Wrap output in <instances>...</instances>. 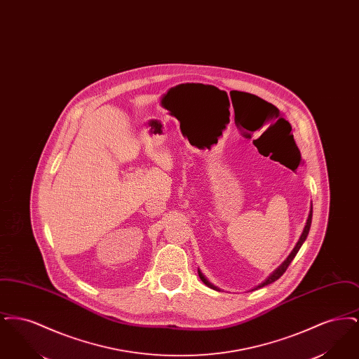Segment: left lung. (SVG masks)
<instances>
[{
    "instance_id": "1",
    "label": "left lung",
    "mask_w": 359,
    "mask_h": 359,
    "mask_svg": "<svg viewBox=\"0 0 359 359\" xmlns=\"http://www.w3.org/2000/svg\"><path fill=\"white\" fill-rule=\"evenodd\" d=\"M311 222H312V207H311V211H309V215H308L307 223H306V226H304V230H303V233H302V236H300V239L297 241V243H296V246L293 248V250L290 252V256L287 257V259L274 271L273 273H271V276L265 280V281H262L259 285H257L252 290H258V288H262V287H265V285H268V284H272L274 283L276 280H278L284 272L288 269V266H290V262H292V259L294 258V256L297 255V252L300 250V248H302V245L304 243V241L307 238L308 233H309V227H311ZM198 273H199V277H201V280L205 283V285L208 287V288H211V290H219V288H217L215 285H212L207 278H205L203 273L198 269Z\"/></svg>"
}]
</instances>
